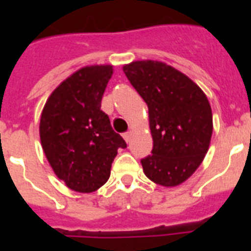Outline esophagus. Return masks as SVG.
I'll return each mask as SVG.
<instances>
[{"label":"esophagus","instance_id":"1","mask_svg":"<svg viewBox=\"0 0 251 251\" xmlns=\"http://www.w3.org/2000/svg\"><path fill=\"white\" fill-rule=\"evenodd\" d=\"M131 135H133V133H131V131L124 134V139H125V141H126V143H129V142L131 141Z\"/></svg>","mask_w":251,"mask_h":251}]
</instances>
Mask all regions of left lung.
I'll use <instances>...</instances> for the list:
<instances>
[{
    "instance_id": "left-lung-1",
    "label": "left lung",
    "mask_w": 251,
    "mask_h": 251,
    "mask_svg": "<svg viewBox=\"0 0 251 251\" xmlns=\"http://www.w3.org/2000/svg\"><path fill=\"white\" fill-rule=\"evenodd\" d=\"M131 86L149 106L152 155L142 159L145 175L161 186H177L201 165L210 147L212 112L193 80L159 61L124 66Z\"/></svg>"
}]
</instances>
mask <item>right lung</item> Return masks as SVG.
<instances>
[{"label":"right lung","instance_id":"obj_1","mask_svg":"<svg viewBox=\"0 0 251 251\" xmlns=\"http://www.w3.org/2000/svg\"><path fill=\"white\" fill-rule=\"evenodd\" d=\"M110 65L79 69L53 91L40 118V141L49 164L69 189L92 193L110 176L126 142L112 129L101 108Z\"/></svg>","mask_w":251,"mask_h":251}]
</instances>
